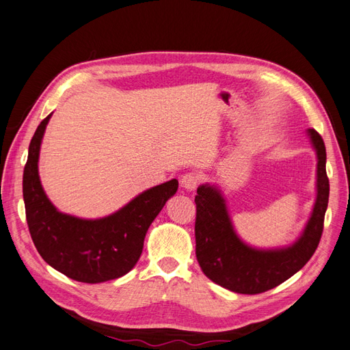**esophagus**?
<instances>
[{
    "label": "esophagus",
    "instance_id": "34e87169",
    "mask_svg": "<svg viewBox=\"0 0 350 350\" xmlns=\"http://www.w3.org/2000/svg\"><path fill=\"white\" fill-rule=\"evenodd\" d=\"M182 186L185 189H187V191H195V189L198 187V185L201 183V176L196 174V173H186L182 180H180Z\"/></svg>",
    "mask_w": 350,
    "mask_h": 350
}]
</instances>
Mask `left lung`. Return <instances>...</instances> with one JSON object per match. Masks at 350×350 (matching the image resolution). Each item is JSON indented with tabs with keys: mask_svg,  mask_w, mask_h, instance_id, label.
<instances>
[{
	"mask_svg": "<svg viewBox=\"0 0 350 350\" xmlns=\"http://www.w3.org/2000/svg\"><path fill=\"white\" fill-rule=\"evenodd\" d=\"M318 157L317 201L302 236L292 246L259 251L245 245L233 230L230 217L218 189L198 187L196 259L204 274L214 283L242 295H258L282 284L301 269L318 247L324 228L330 183L325 172V145L315 129L308 131Z\"/></svg>",
	"mask_w": 350,
	"mask_h": 350,
	"instance_id": "obj_1",
	"label": "left lung"
}]
</instances>
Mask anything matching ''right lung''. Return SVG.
<instances>
[{"label":"right lung","instance_id":"right-lung-1","mask_svg":"<svg viewBox=\"0 0 350 350\" xmlns=\"http://www.w3.org/2000/svg\"><path fill=\"white\" fill-rule=\"evenodd\" d=\"M45 117L29 145L23 172L26 221L39 255L57 271L82 283H103L127 274L142 254L145 234L168 198L176 178L136 196L120 211L99 219H82L57 211L39 182L38 158L48 124Z\"/></svg>","mask_w":350,"mask_h":350}]
</instances>
